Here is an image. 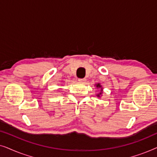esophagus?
<instances>
[{
    "instance_id": "1",
    "label": "esophagus",
    "mask_w": 157,
    "mask_h": 157,
    "mask_svg": "<svg viewBox=\"0 0 157 157\" xmlns=\"http://www.w3.org/2000/svg\"><path fill=\"white\" fill-rule=\"evenodd\" d=\"M78 81H80V82H82V83H84L86 81V78H78Z\"/></svg>"
}]
</instances>
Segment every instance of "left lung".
Wrapping results in <instances>:
<instances>
[{
    "label": "left lung",
    "mask_w": 157,
    "mask_h": 157,
    "mask_svg": "<svg viewBox=\"0 0 157 157\" xmlns=\"http://www.w3.org/2000/svg\"><path fill=\"white\" fill-rule=\"evenodd\" d=\"M95 86H96V89H101L100 93L98 94H96V96H97V97H98V98H100L101 96H102V94H103V88H102V86L99 83H96V84H95Z\"/></svg>",
    "instance_id": "left-lung-1"
}]
</instances>
